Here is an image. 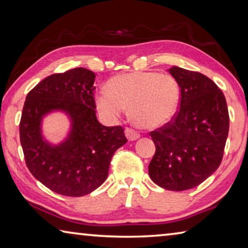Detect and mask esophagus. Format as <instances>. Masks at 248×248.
Wrapping results in <instances>:
<instances>
[{"label": "esophagus", "mask_w": 248, "mask_h": 248, "mask_svg": "<svg viewBox=\"0 0 248 248\" xmlns=\"http://www.w3.org/2000/svg\"><path fill=\"white\" fill-rule=\"evenodd\" d=\"M124 133H125V137H127L128 140L130 141H134L140 138V133L132 128H125Z\"/></svg>", "instance_id": "esophagus-1"}]
</instances>
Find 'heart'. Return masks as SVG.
<instances>
[{
	"instance_id": "heart-1",
	"label": "heart",
	"mask_w": 248,
	"mask_h": 248,
	"mask_svg": "<svg viewBox=\"0 0 248 248\" xmlns=\"http://www.w3.org/2000/svg\"><path fill=\"white\" fill-rule=\"evenodd\" d=\"M180 100V87L169 73L133 72L116 77L108 83V91L96 97L98 110L108 118H116L129 107L130 118L137 125L152 129L173 118Z\"/></svg>"
}]
</instances>
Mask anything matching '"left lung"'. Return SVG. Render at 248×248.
<instances>
[{
    "label": "left lung",
    "instance_id": "obj_1",
    "mask_svg": "<svg viewBox=\"0 0 248 248\" xmlns=\"http://www.w3.org/2000/svg\"><path fill=\"white\" fill-rule=\"evenodd\" d=\"M180 87L178 110L170 121L150 132L155 154L151 179L167 190L191 189L220 166L229 134L224 94L208 77L178 66L170 69Z\"/></svg>",
    "mask_w": 248,
    "mask_h": 248
}]
</instances>
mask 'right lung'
I'll return each mask as SVG.
<instances>
[{"label":"right lung","mask_w":248,"mask_h":248,"mask_svg":"<svg viewBox=\"0 0 248 248\" xmlns=\"http://www.w3.org/2000/svg\"><path fill=\"white\" fill-rule=\"evenodd\" d=\"M95 74L84 68L49 75L25 100L19 138L25 162L35 178L62 196L81 197L106 180L111 157L127 142L124 128L96 118ZM69 115L73 128L58 146L43 140L41 120L50 111Z\"/></svg>","instance_id":"obj_1"}]
</instances>
